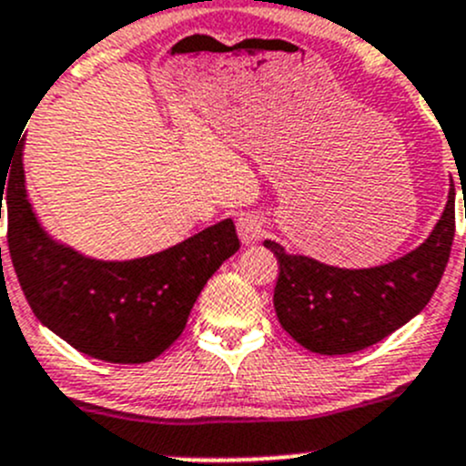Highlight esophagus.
I'll return each instance as SVG.
<instances>
[{
	"label": "esophagus",
	"instance_id": "esophagus-1",
	"mask_svg": "<svg viewBox=\"0 0 466 466\" xmlns=\"http://www.w3.org/2000/svg\"><path fill=\"white\" fill-rule=\"evenodd\" d=\"M237 229L243 243H257L266 234V223L257 214H241L237 220Z\"/></svg>",
	"mask_w": 466,
	"mask_h": 466
}]
</instances>
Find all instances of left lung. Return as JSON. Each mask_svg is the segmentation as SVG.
<instances>
[{
    "label": "left lung",
    "instance_id": "1",
    "mask_svg": "<svg viewBox=\"0 0 466 466\" xmlns=\"http://www.w3.org/2000/svg\"><path fill=\"white\" fill-rule=\"evenodd\" d=\"M455 234V189L420 248L374 268H336L302 255L275 252L279 277L275 311L290 338L316 354H354L377 345L417 316L444 275Z\"/></svg>",
    "mask_w": 466,
    "mask_h": 466
}]
</instances>
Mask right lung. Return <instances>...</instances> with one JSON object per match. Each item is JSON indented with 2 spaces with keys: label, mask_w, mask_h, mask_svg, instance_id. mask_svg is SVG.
<instances>
[{
  "label": "right lung",
  "mask_w": 466,
  "mask_h": 466,
  "mask_svg": "<svg viewBox=\"0 0 466 466\" xmlns=\"http://www.w3.org/2000/svg\"><path fill=\"white\" fill-rule=\"evenodd\" d=\"M6 185L8 252L26 302L56 336L106 363H148L168 350L207 279L238 250L232 218H225L155 255L89 259L37 223L26 198L22 142Z\"/></svg>",
  "instance_id": "add662e5"
}]
</instances>
